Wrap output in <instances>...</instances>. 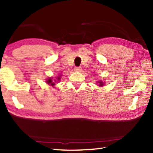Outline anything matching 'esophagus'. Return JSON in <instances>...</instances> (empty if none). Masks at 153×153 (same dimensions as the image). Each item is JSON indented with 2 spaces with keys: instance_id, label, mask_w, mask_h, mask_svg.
I'll list each match as a JSON object with an SVG mask.
<instances>
[{
  "instance_id": "obj_1",
  "label": "esophagus",
  "mask_w": 153,
  "mask_h": 153,
  "mask_svg": "<svg viewBox=\"0 0 153 153\" xmlns=\"http://www.w3.org/2000/svg\"><path fill=\"white\" fill-rule=\"evenodd\" d=\"M75 71H81L82 68L80 67H76L74 68Z\"/></svg>"
}]
</instances>
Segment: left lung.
Listing matches in <instances>:
<instances>
[{"mask_svg": "<svg viewBox=\"0 0 153 153\" xmlns=\"http://www.w3.org/2000/svg\"><path fill=\"white\" fill-rule=\"evenodd\" d=\"M98 83L100 84H99V86H103V85H104V84H103V82H102V81H100V82H98Z\"/></svg>", "mask_w": 153, "mask_h": 153, "instance_id": "obj_1", "label": "left lung"}]
</instances>
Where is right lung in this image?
Instances as JSON below:
<instances>
[{
    "label": "right lung",
    "instance_id": "obj_1",
    "mask_svg": "<svg viewBox=\"0 0 153 153\" xmlns=\"http://www.w3.org/2000/svg\"><path fill=\"white\" fill-rule=\"evenodd\" d=\"M60 77H58V80H60ZM55 82H56V80L55 81ZM47 84H49V85H51V86H53V85H55V82H53V80H52V78H49L47 79Z\"/></svg>",
    "mask_w": 153,
    "mask_h": 153
}]
</instances>
